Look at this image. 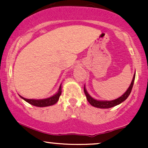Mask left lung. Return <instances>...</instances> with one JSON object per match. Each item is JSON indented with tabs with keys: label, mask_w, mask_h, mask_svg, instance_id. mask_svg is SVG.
<instances>
[{
	"label": "left lung",
	"mask_w": 148,
	"mask_h": 148,
	"mask_svg": "<svg viewBox=\"0 0 148 148\" xmlns=\"http://www.w3.org/2000/svg\"><path fill=\"white\" fill-rule=\"evenodd\" d=\"M135 76L136 74H134L133 79H132V83H131L130 86L129 87L127 90L125 92V93L122 95L121 97L118 98V99H115V100H112V101H97V100L93 99L92 97H91L89 95V94L88 93V92L86 91V88H84V92L86 94V98H87L88 102H89L92 106L97 107V108H111V107H113L116 105L120 104V103L123 102L125 99L128 97L129 95H130L131 92H132V88H133L134 86V79H135Z\"/></svg>",
	"instance_id": "8db88e82"
}]
</instances>
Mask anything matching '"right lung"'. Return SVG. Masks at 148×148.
Instances as JSON below:
<instances>
[{"label": "right lung", "mask_w": 148, "mask_h": 148, "mask_svg": "<svg viewBox=\"0 0 148 148\" xmlns=\"http://www.w3.org/2000/svg\"><path fill=\"white\" fill-rule=\"evenodd\" d=\"M61 92H62V88H61V85L59 88L58 92L56 95H54L53 96L51 97L47 98V99H25L24 97H22L21 96H20L23 99H24L25 101H27L28 103H29L30 104L33 105V106H38V107H45V106H51V105L55 104L58 101L59 97H60Z\"/></svg>", "instance_id": "right-lung-1"}]
</instances>
